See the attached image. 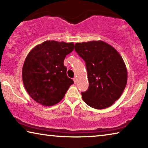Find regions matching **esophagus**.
Wrapping results in <instances>:
<instances>
[{
    "mask_svg": "<svg viewBox=\"0 0 148 148\" xmlns=\"http://www.w3.org/2000/svg\"><path fill=\"white\" fill-rule=\"evenodd\" d=\"M73 80H74V84H76L77 83V78H76V77H74Z\"/></svg>",
    "mask_w": 148,
    "mask_h": 148,
    "instance_id": "1",
    "label": "esophagus"
}]
</instances>
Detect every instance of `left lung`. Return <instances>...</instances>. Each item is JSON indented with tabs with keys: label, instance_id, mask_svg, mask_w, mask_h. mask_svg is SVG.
Returning <instances> with one entry per match:
<instances>
[{
	"label": "left lung",
	"instance_id": "left-lung-1",
	"mask_svg": "<svg viewBox=\"0 0 148 148\" xmlns=\"http://www.w3.org/2000/svg\"><path fill=\"white\" fill-rule=\"evenodd\" d=\"M75 51L86 62L89 88L82 92L84 101L95 109H104L116 101L127 82V71L117 50L103 41L75 44Z\"/></svg>",
	"mask_w": 148,
	"mask_h": 148
}]
</instances>
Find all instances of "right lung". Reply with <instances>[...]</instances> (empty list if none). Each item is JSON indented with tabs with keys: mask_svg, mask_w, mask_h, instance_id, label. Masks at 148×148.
<instances>
[{
	"mask_svg": "<svg viewBox=\"0 0 148 148\" xmlns=\"http://www.w3.org/2000/svg\"><path fill=\"white\" fill-rule=\"evenodd\" d=\"M73 42L47 40L27 55L22 69L24 87L31 98L42 106L61 101L74 81L66 74V56L74 50Z\"/></svg>",
	"mask_w": 148,
	"mask_h": 148,
	"instance_id": "right-lung-1",
	"label": "right lung"
}]
</instances>
